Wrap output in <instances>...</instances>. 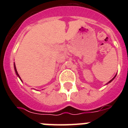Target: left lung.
<instances>
[{"label": "left lung", "instance_id": "1", "mask_svg": "<svg viewBox=\"0 0 128 128\" xmlns=\"http://www.w3.org/2000/svg\"><path fill=\"white\" fill-rule=\"evenodd\" d=\"M116 76H117V74H116V75H115V76H114V78H113L112 80H110V81H109V82H107V83H106V84H109L110 82H112V81H113V80H114V79H115V77H116Z\"/></svg>", "mask_w": 128, "mask_h": 128}]
</instances>
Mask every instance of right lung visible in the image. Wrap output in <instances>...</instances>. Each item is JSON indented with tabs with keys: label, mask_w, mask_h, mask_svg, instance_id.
<instances>
[{
	"label": "right lung",
	"mask_w": 128,
	"mask_h": 128,
	"mask_svg": "<svg viewBox=\"0 0 128 128\" xmlns=\"http://www.w3.org/2000/svg\"><path fill=\"white\" fill-rule=\"evenodd\" d=\"M14 71H15V73H16V76H17L18 77V78H19V79H20V80H21V81H22V80H21V78H20V76H19V74H18V72H17V70H16V68L15 63H14Z\"/></svg>",
	"instance_id": "right-lung-1"
}]
</instances>
